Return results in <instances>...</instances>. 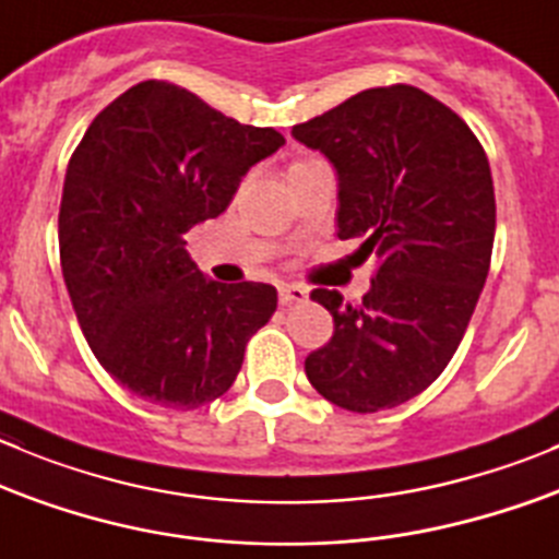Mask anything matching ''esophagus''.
Instances as JSON below:
<instances>
[{
	"instance_id": "34e87169",
	"label": "esophagus",
	"mask_w": 559,
	"mask_h": 559,
	"mask_svg": "<svg viewBox=\"0 0 559 559\" xmlns=\"http://www.w3.org/2000/svg\"><path fill=\"white\" fill-rule=\"evenodd\" d=\"M307 301V290L301 285H280V305L290 307V305H301Z\"/></svg>"
}]
</instances>
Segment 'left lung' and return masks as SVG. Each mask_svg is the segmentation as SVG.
I'll return each mask as SVG.
<instances>
[{"mask_svg":"<svg viewBox=\"0 0 559 559\" xmlns=\"http://www.w3.org/2000/svg\"><path fill=\"white\" fill-rule=\"evenodd\" d=\"M337 169V236L373 258L362 305L316 288L334 334L305 359L310 384L356 414L428 390L464 340L491 265L497 203L469 126L433 95L392 84L294 126Z\"/></svg>","mask_w":559,"mask_h":559,"instance_id":"left-lung-1","label":"left lung"}]
</instances>
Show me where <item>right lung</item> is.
<instances>
[{
  "instance_id": "add662e5",
  "label": "right lung",
  "mask_w": 559,
  "mask_h": 559,
  "mask_svg": "<svg viewBox=\"0 0 559 559\" xmlns=\"http://www.w3.org/2000/svg\"><path fill=\"white\" fill-rule=\"evenodd\" d=\"M283 145L280 131L151 79L111 100L73 151L60 203L66 288L95 359L142 401L189 412L225 395L274 316L271 285L205 280L183 236Z\"/></svg>"
}]
</instances>
